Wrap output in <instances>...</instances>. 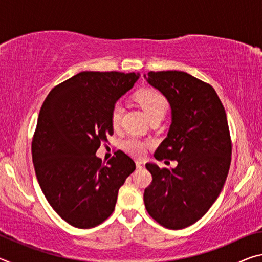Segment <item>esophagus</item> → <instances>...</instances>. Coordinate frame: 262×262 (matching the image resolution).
<instances>
[{"label": "esophagus", "instance_id": "34e87169", "mask_svg": "<svg viewBox=\"0 0 262 262\" xmlns=\"http://www.w3.org/2000/svg\"><path fill=\"white\" fill-rule=\"evenodd\" d=\"M136 167H137V168H143V167H144V162L136 161Z\"/></svg>", "mask_w": 262, "mask_h": 262}]
</instances>
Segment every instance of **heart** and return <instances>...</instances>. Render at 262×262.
<instances>
[{
    "label": "heart",
    "instance_id": "1",
    "mask_svg": "<svg viewBox=\"0 0 262 262\" xmlns=\"http://www.w3.org/2000/svg\"><path fill=\"white\" fill-rule=\"evenodd\" d=\"M136 103L141 106V108L144 111L147 117L150 119V121L155 119H162L165 117L166 112L168 111V101L165 98V96L161 94L159 91L152 90V89H147V90H141L135 95ZM123 113V106L121 103H115L111 110V123L114 128L119 127L121 122ZM148 143L143 142L136 137H128L122 142V148L126 150L128 154L133 156L140 157L143 156L147 150Z\"/></svg>",
    "mask_w": 262,
    "mask_h": 262
}]
</instances>
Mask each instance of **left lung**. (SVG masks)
Here are the masks:
<instances>
[{"instance_id": "obj_1", "label": "left lung", "mask_w": 262, "mask_h": 262, "mask_svg": "<svg viewBox=\"0 0 262 262\" xmlns=\"http://www.w3.org/2000/svg\"><path fill=\"white\" fill-rule=\"evenodd\" d=\"M147 79L172 110L170 130L155 157L178 165L145 164L152 181L144 189V205L164 228L184 229L209 210L227 180L232 154L227 113L214 88L187 73L149 72Z\"/></svg>"}]
</instances>
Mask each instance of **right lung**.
Segmentation results:
<instances>
[{
	"mask_svg": "<svg viewBox=\"0 0 262 262\" xmlns=\"http://www.w3.org/2000/svg\"><path fill=\"white\" fill-rule=\"evenodd\" d=\"M139 75L82 72L53 88L41 106L31 148L35 176L53 209L75 228L107 220L136 168L122 150L106 164L96 152L113 134L112 106Z\"/></svg>",
	"mask_w": 262,
	"mask_h": 262,
	"instance_id": "right-lung-1",
	"label": "right lung"
}]
</instances>
